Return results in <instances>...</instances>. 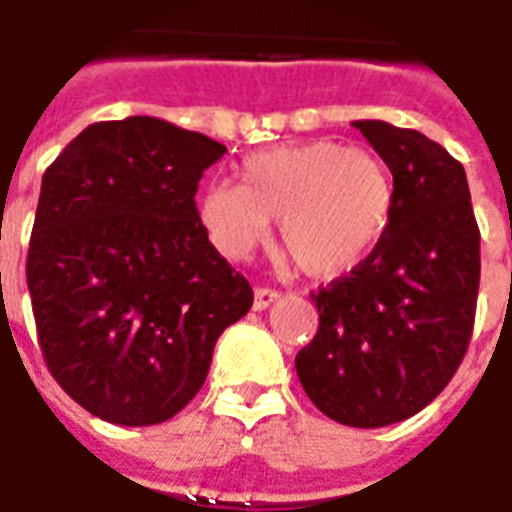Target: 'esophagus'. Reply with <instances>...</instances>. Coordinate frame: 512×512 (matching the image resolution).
<instances>
[{"label":"esophagus","instance_id":"obj_1","mask_svg":"<svg viewBox=\"0 0 512 512\" xmlns=\"http://www.w3.org/2000/svg\"><path fill=\"white\" fill-rule=\"evenodd\" d=\"M279 300V292L276 289H268V287H257L255 289V311H265L268 305L276 303Z\"/></svg>","mask_w":512,"mask_h":512}]
</instances>
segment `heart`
I'll use <instances>...</instances> for the list:
<instances>
[{
  "instance_id": "obj_1",
  "label": "heart",
  "mask_w": 512,
  "mask_h": 512,
  "mask_svg": "<svg viewBox=\"0 0 512 512\" xmlns=\"http://www.w3.org/2000/svg\"><path fill=\"white\" fill-rule=\"evenodd\" d=\"M199 220L217 252L247 257L279 223V244L300 271L335 276L364 263L393 215V183L366 148L332 140L260 151L241 164V185L212 180Z\"/></svg>"
}]
</instances>
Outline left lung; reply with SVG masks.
Instances as JSON below:
<instances>
[{
  "label": "left lung",
  "instance_id": "left-lung-1",
  "mask_svg": "<svg viewBox=\"0 0 512 512\" xmlns=\"http://www.w3.org/2000/svg\"><path fill=\"white\" fill-rule=\"evenodd\" d=\"M393 175V215L374 252L313 295L319 332L295 358L321 412L350 428L409 420L465 358L481 279L462 164L417 130L356 122Z\"/></svg>",
  "mask_w": 512,
  "mask_h": 512
}]
</instances>
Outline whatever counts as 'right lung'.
<instances>
[{
  "mask_svg": "<svg viewBox=\"0 0 512 512\" xmlns=\"http://www.w3.org/2000/svg\"><path fill=\"white\" fill-rule=\"evenodd\" d=\"M225 146L156 116L79 132L42 177L26 279L47 369L114 425H159L207 380L249 281L207 239L196 188Z\"/></svg>",
  "mask_w": 512,
  "mask_h": 512,
  "instance_id": "obj_1",
  "label": "right lung"
}]
</instances>
